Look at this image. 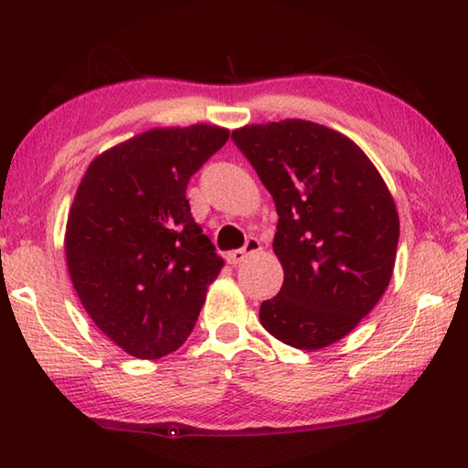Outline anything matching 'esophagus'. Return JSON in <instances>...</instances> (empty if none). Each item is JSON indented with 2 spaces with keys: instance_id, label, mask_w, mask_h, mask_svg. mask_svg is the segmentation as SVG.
<instances>
[{
  "instance_id": "34e87169",
  "label": "esophagus",
  "mask_w": 468,
  "mask_h": 468,
  "mask_svg": "<svg viewBox=\"0 0 468 468\" xmlns=\"http://www.w3.org/2000/svg\"><path fill=\"white\" fill-rule=\"evenodd\" d=\"M260 250H262V243H260L256 237H250L241 250H233V251L227 253V262L237 266V264H241L245 258L251 256V253H258Z\"/></svg>"
}]
</instances>
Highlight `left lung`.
Masks as SVG:
<instances>
[{
	"label": "left lung",
	"instance_id": "1",
	"mask_svg": "<svg viewBox=\"0 0 468 468\" xmlns=\"http://www.w3.org/2000/svg\"><path fill=\"white\" fill-rule=\"evenodd\" d=\"M233 142L279 212L272 248L284 281L260 305V322L301 351L336 343L390 284L400 233L390 189L367 154L326 125H245Z\"/></svg>",
	"mask_w": 468,
	"mask_h": 468
}]
</instances>
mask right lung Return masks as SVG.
Instances as JSON below:
<instances>
[{
	"label": "right lung",
	"instance_id": "right-lung-1",
	"mask_svg": "<svg viewBox=\"0 0 468 468\" xmlns=\"http://www.w3.org/2000/svg\"><path fill=\"white\" fill-rule=\"evenodd\" d=\"M229 130L154 128L89 165L66 225L69 279L107 338L138 359L186 343L223 258L196 223L187 181Z\"/></svg>",
	"mask_w": 468,
	"mask_h": 468
}]
</instances>
